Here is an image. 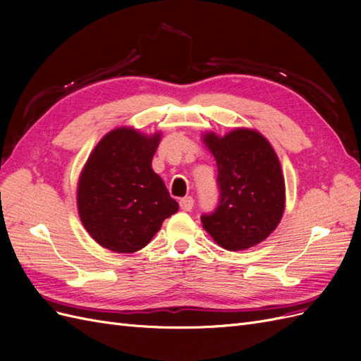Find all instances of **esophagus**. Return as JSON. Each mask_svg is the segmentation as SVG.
<instances>
[{
    "instance_id": "34e87169",
    "label": "esophagus",
    "mask_w": 361,
    "mask_h": 361,
    "mask_svg": "<svg viewBox=\"0 0 361 361\" xmlns=\"http://www.w3.org/2000/svg\"><path fill=\"white\" fill-rule=\"evenodd\" d=\"M179 204H180V209H182V211H187V212H188V211L192 209L194 199H192V197H183V199H180Z\"/></svg>"
}]
</instances>
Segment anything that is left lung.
<instances>
[{
    "label": "left lung",
    "mask_w": 361,
    "mask_h": 361,
    "mask_svg": "<svg viewBox=\"0 0 361 361\" xmlns=\"http://www.w3.org/2000/svg\"><path fill=\"white\" fill-rule=\"evenodd\" d=\"M203 143L216 161L220 188L215 211L202 215L203 228L228 251L265 241L285 212V178L274 149L247 128L224 137L206 133Z\"/></svg>",
    "instance_id": "left-lung-1"
}]
</instances>
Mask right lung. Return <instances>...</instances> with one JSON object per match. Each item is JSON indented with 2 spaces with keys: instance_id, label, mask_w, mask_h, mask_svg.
<instances>
[{
  "instance_id": "right-lung-1",
  "label": "right lung",
  "mask_w": 361,
  "mask_h": 361,
  "mask_svg": "<svg viewBox=\"0 0 361 361\" xmlns=\"http://www.w3.org/2000/svg\"><path fill=\"white\" fill-rule=\"evenodd\" d=\"M161 134L145 135L134 128L108 133L80 174L76 204L85 231L114 253H134L146 247L178 202L152 170Z\"/></svg>"
}]
</instances>
